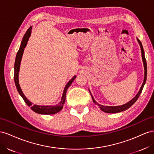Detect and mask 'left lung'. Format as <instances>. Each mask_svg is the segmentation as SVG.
<instances>
[{
    "instance_id": "left-lung-1",
    "label": "left lung",
    "mask_w": 154,
    "mask_h": 154,
    "mask_svg": "<svg viewBox=\"0 0 154 154\" xmlns=\"http://www.w3.org/2000/svg\"><path fill=\"white\" fill-rule=\"evenodd\" d=\"M137 40L139 42V45L140 46V48H141V52H142V58H143V63H144V81L142 85L141 88H140V89L139 90V91L138 92V94H137L135 97L132 99L131 100L130 102H128V103H126L124 105H122V106H102V105H100L99 104H97L96 103V101L95 100V99H94L93 96L91 95V96L92 97V99H93V101L95 104H97L99 105V106L100 107V109H101L102 111L106 112V113H118V112H121L122 111H125L126 109H128L130 107H131L132 105L136 102V100H137L139 98V97L140 94V93L142 92V90L143 89V87L144 84H145L146 81V76H147V66H146V59H145V56H144V50H143V48L142 46V44L140 42V41L137 38Z\"/></svg>"
}]
</instances>
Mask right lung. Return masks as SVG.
I'll return each mask as SVG.
<instances>
[{"label": "right lung", "mask_w": 154, "mask_h": 154, "mask_svg": "<svg viewBox=\"0 0 154 154\" xmlns=\"http://www.w3.org/2000/svg\"><path fill=\"white\" fill-rule=\"evenodd\" d=\"M32 26L28 28L27 30V32L24 34V35L23 37V39L22 41L21 45L20 46L19 50L17 52V55H16V58H15V66H14V80H15V86L17 87V91L20 95V96L23 97L24 99V102L26 103V104L28 105V106H31V109H32L33 112L35 113H39V114H45V115H51V114H55L59 111H60L62 109L63 105L65 103V100H66V91L69 86L71 85L72 82L73 80L75 79L76 76H74L71 80H70L68 84L66 85L65 88L63 92V95L62 97V99H61V101L58 104L55 105V106H38V105H32V103L29 102L28 99L26 97L24 96V94L22 91L20 85L19 84V68H20V61L22 59V56H23V52L24 48L26 47V45H27V42L29 39V37H30L31 32H32Z\"/></svg>", "instance_id": "right-lung-1"}]
</instances>
